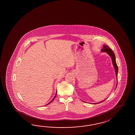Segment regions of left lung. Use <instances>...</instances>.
<instances>
[{
  "instance_id": "obj_1",
  "label": "left lung",
  "mask_w": 135,
  "mask_h": 135,
  "mask_svg": "<svg viewBox=\"0 0 135 135\" xmlns=\"http://www.w3.org/2000/svg\"><path fill=\"white\" fill-rule=\"evenodd\" d=\"M101 52H105L107 53L108 55H109L110 57L112 58V64L113 65V66L114 68L115 71V73H116V79H117V84H116V88L117 86V83H118V66L117 65V64L116 62V59H115V55H114V52L112 51V49L109 48V47L106 45H103V48L101 49ZM106 99L102 101L101 102H99L98 103H91V104H98L101 103L102 102H103Z\"/></svg>"
}]
</instances>
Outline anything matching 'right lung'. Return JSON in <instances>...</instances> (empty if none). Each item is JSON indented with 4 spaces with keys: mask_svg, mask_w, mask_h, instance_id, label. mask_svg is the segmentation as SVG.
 Instances as JSON below:
<instances>
[{
    "mask_svg": "<svg viewBox=\"0 0 135 135\" xmlns=\"http://www.w3.org/2000/svg\"><path fill=\"white\" fill-rule=\"evenodd\" d=\"M56 94H57V92H56V93H55V97H54V98H53V99H52V100L51 101H50V102H49V103L47 104V105H45V106H46V105H48V104H50V103H51V102H52V101H53V100H54V99H55V97H56Z\"/></svg>",
    "mask_w": 135,
    "mask_h": 135,
    "instance_id": "add662e5",
    "label": "right lung"
}]
</instances>
